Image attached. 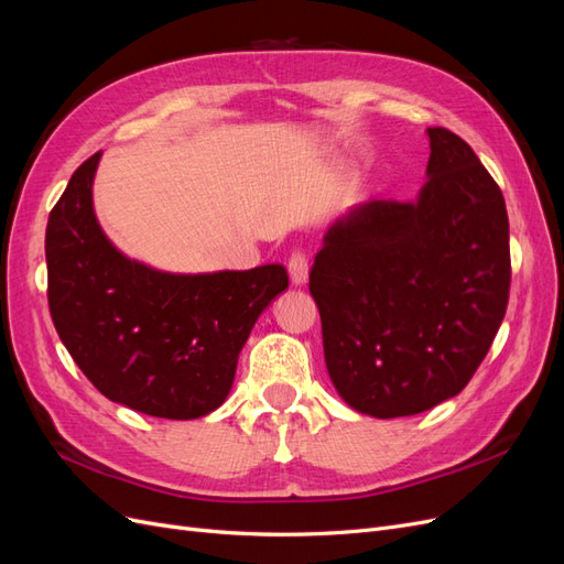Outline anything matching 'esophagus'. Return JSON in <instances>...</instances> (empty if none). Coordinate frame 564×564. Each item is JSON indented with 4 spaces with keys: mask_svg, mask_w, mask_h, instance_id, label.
<instances>
[{
    "mask_svg": "<svg viewBox=\"0 0 564 564\" xmlns=\"http://www.w3.org/2000/svg\"><path fill=\"white\" fill-rule=\"evenodd\" d=\"M289 280H292V284L301 286L308 282V259H305V253L301 249L292 251V256H289Z\"/></svg>",
    "mask_w": 564,
    "mask_h": 564,
    "instance_id": "34e87169",
    "label": "esophagus"
}]
</instances>
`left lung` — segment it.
<instances>
[{"label":"left lung","mask_w":564,"mask_h":564,"mask_svg":"<svg viewBox=\"0 0 564 564\" xmlns=\"http://www.w3.org/2000/svg\"><path fill=\"white\" fill-rule=\"evenodd\" d=\"M429 139L416 202L357 204L324 235L311 270L332 383L377 419L458 395L508 305L501 187L456 133L433 127Z\"/></svg>","instance_id":"8db88e82"}]
</instances>
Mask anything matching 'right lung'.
<instances>
[{"mask_svg": "<svg viewBox=\"0 0 564 564\" xmlns=\"http://www.w3.org/2000/svg\"><path fill=\"white\" fill-rule=\"evenodd\" d=\"M98 160L77 169L48 214L51 319L108 400L158 419H199L226 402L251 327L289 286L286 270L174 275L127 259L94 214Z\"/></svg>", "mask_w": 564, "mask_h": 564, "instance_id": "right-lung-1", "label": "right lung"}]
</instances>
